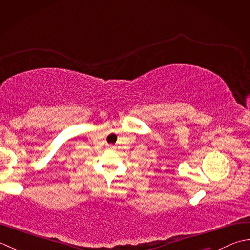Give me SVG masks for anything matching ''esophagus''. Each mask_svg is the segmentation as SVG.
Here are the masks:
<instances>
[{"label": "esophagus", "instance_id": "obj_1", "mask_svg": "<svg viewBox=\"0 0 250 250\" xmlns=\"http://www.w3.org/2000/svg\"><path fill=\"white\" fill-rule=\"evenodd\" d=\"M108 147H109V148H112V146H111V145H108Z\"/></svg>", "mask_w": 250, "mask_h": 250}]
</instances>
